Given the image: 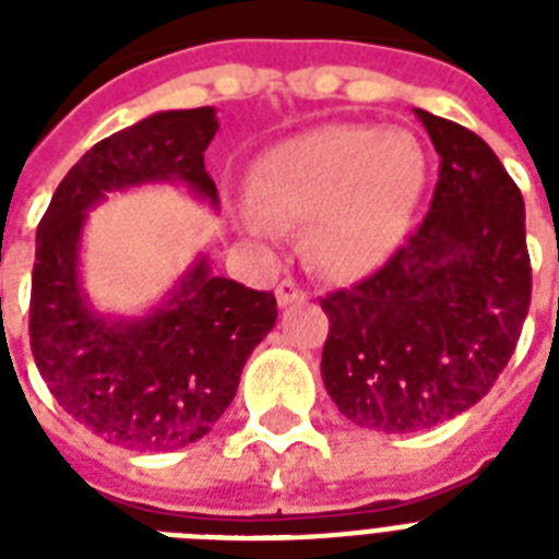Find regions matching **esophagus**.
I'll return each instance as SVG.
<instances>
[{
	"label": "esophagus",
	"instance_id": "obj_1",
	"mask_svg": "<svg viewBox=\"0 0 559 559\" xmlns=\"http://www.w3.org/2000/svg\"><path fill=\"white\" fill-rule=\"evenodd\" d=\"M275 298H278V305L281 307H287V305H296V301H305L307 298V289L298 284V281L293 278H284L275 287Z\"/></svg>",
	"mask_w": 559,
	"mask_h": 559
}]
</instances>
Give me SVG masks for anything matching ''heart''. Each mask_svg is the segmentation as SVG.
<instances>
[{"label":"heart","mask_w":559,"mask_h":559,"mask_svg":"<svg viewBox=\"0 0 559 559\" xmlns=\"http://www.w3.org/2000/svg\"><path fill=\"white\" fill-rule=\"evenodd\" d=\"M424 182L426 153L406 130L319 127L263 156L243 226L275 240L287 223H310V261L336 278H359L397 249Z\"/></svg>","instance_id":"obj_1"}]
</instances>
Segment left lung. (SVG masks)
Wrapping results in <instances>:
<instances>
[{
	"instance_id": "left-lung-1",
	"label": "left lung",
	"mask_w": 559,
	"mask_h": 559,
	"mask_svg": "<svg viewBox=\"0 0 559 559\" xmlns=\"http://www.w3.org/2000/svg\"><path fill=\"white\" fill-rule=\"evenodd\" d=\"M441 156L424 223L380 270L322 298V380L350 424L417 432L504 371L531 305L525 202L485 139L415 109Z\"/></svg>"
}]
</instances>
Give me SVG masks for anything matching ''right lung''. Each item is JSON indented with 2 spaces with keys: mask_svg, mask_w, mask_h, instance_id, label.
Returning a JSON list of instances; mask_svg holds the SVG:
<instances>
[{
  "mask_svg": "<svg viewBox=\"0 0 559 559\" xmlns=\"http://www.w3.org/2000/svg\"><path fill=\"white\" fill-rule=\"evenodd\" d=\"M214 133L211 107L168 109L112 133L66 174L37 226L28 333L39 377L63 412L124 450L168 452L209 435L278 319L272 293L211 275L205 258L144 319L95 313L81 287V231L104 193L182 182L217 205L205 170Z\"/></svg>",
  "mask_w": 559,
  "mask_h": 559,
  "instance_id": "1",
  "label": "right lung"
}]
</instances>
